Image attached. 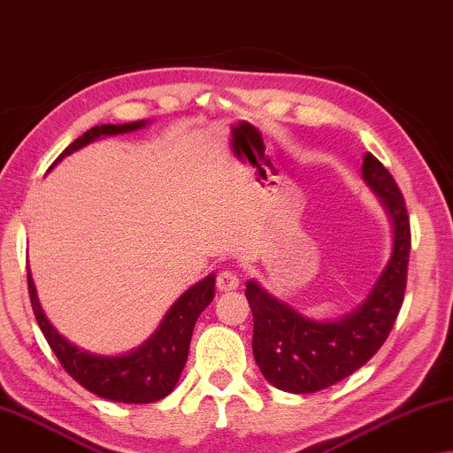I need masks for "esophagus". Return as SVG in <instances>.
<instances>
[{"label":"esophagus","instance_id":"34e87169","mask_svg":"<svg viewBox=\"0 0 453 453\" xmlns=\"http://www.w3.org/2000/svg\"><path fill=\"white\" fill-rule=\"evenodd\" d=\"M238 285H240V279H238V275H235L234 271L226 269V271H221L219 275H218V289L221 293L235 291V289H238Z\"/></svg>","mask_w":453,"mask_h":453}]
</instances>
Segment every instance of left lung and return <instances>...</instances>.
I'll return each mask as SVG.
<instances>
[{
  "mask_svg": "<svg viewBox=\"0 0 453 453\" xmlns=\"http://www.w3.org/2000/svg\"><path fill=\"white\" fill-rule=\"evenodd\" d=\"M363 180L392 221V254L365 302L334 322L299 314L257 281L246 283L254 318L252 353L265 380L279 390L311 394L349 378L384 345L403 308L411 257V221L396 180L367 151Z\"/></svg>",
  "mask_w": 453,
  "mask_h": 453,
  "instance_id": "obj_1",
  "label": "left lung"
}]
</instances>
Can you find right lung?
<instances>
[{
    "label": "right lung",
    "mask_w": 453,
    "mask_h": 453,
    "mask_svg": "<svg viewBox=\"0 0 453 453\" xmlns=\"http://www.w3.org/2000/svg\"><path fill=\"white\" fill-rule=\"evenodd\" d=\"M148 120H135V123L125 125H100L92 127L84 135L75 139L63 154L57 157L61 162L63 157L73 154L88 143L96 142L100 137L108 135H120V133H131L137 129H143ZM50 165V168H53ZM28 293L30 303H33L35 316L38 326H41L44 339H47L49 347L53 349L57 359L63 365V369L84 386L86 390L96 394L100 398L114 400V403L125 404H148L156 403L168 396L178 384L184 363L188 357L190 336H193V328L196 318L201 311L211 303L215 296V275L203 279L196 285H193L188 291H184L180 297L172 303V308L165 311L164 320L154 334L143 342L142 347L133 349L131 353L125 355H98L90 353L86 349H80L73 342H69L65 336L57 333V328L49 322L44 316L42 305L38 302L36 288L28 269Z\"/></svg>",
    "instance_id": "add662e5"
}]
</instances>
